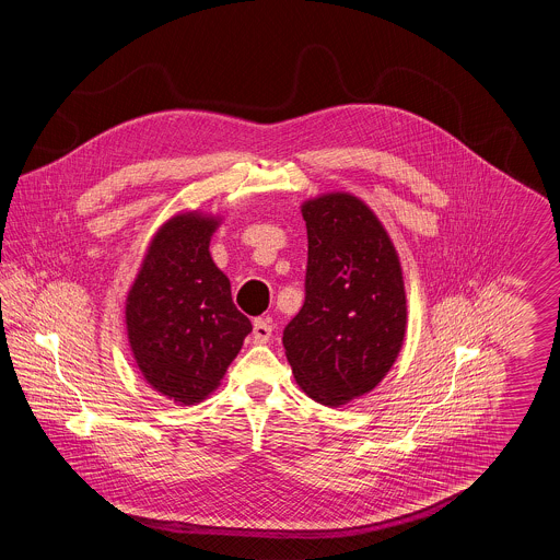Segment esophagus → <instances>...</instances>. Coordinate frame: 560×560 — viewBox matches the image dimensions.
<instances>
[{"label": "esophagus", "instance_id": "1", "mask_svg": "<svg viewBox=\"0 0 560 560\" xmlns=\"http://www.w3.org/2000/svg\"><path fill=\"white\" fill-rule=\"evenodd\" d=\"M272 336V325L267 319L254 320V331H252V338L256 345H267Z\"/></svg>", "mask_w": 560, "mask_h": 560}]
</instances>
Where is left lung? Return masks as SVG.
Returning a JSON list of instances; mask_svg holds the SVG:
<instances>
[{
	"label": "left lung",
	"instance_id": "left-lung-1",
	"mask_svg": "<svg viewBox=\"0 0 560 560\" xmlns=\"http://www.w3.org/2000/svg\"><path fill=\"white\" fill-rule=\"evenodd\" d=\"M308 233L304 304L283 329L300 388L340 407L373 390L405 338L399 256L375 213L348 192L302 206Z\"/></svg>",
	"mask_w": 560,
	"mask_h": 560
}]
</instances>
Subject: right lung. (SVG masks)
I'll return each mask as SVG.
<instances>
[{
  "label": "right lung",
  "mask_w": 560,
  "mask_h": 560,
  "mask_svg": "<svg viewBox=\"0 0 560 560\" xmlns=\"http://www.w3.org/2000/svg\"><path fill=\"white\" fill-rule=\"evenodd\" d=\"M218 220L197 212L167 220L151 241L126 302L133 359L167 399L195 405L213 393L237 357L249 319L213 265Z\"/></svg>",
  "instance_id": "right-lung-1"
}]
</instances>
